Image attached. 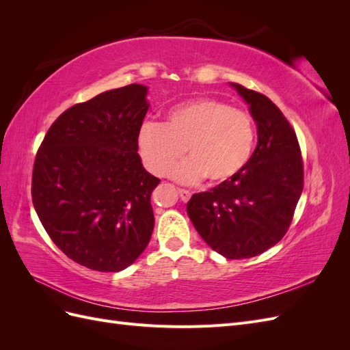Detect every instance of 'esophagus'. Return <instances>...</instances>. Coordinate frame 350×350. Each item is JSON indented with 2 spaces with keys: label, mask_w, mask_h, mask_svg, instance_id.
<instances>
[{
  "label": "esophagus",
  "mask_w": 350,
  "mask_h": 350,
  "mask_svg": "<svg viewBox=\"0 0 350 350\" xmlns=\"http://www.w3.org/2000/svg\"><path fill=\"white\" fill-rule=\"evenodd\" d=\"M178 193H179V197H181V200L184 201V203H187V201L191 198V193L188 191V189H184V188H178Z\"/></svg>",
  "instance_id": "obj_1"
}]
</instances>
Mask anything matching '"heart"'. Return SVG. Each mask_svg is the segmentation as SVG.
I'll return each instance as SVG.
<instances>
[{"label":"heart","mask_w":350,"mask_h":350,"mask_svg":"<svg viewBox=\"0 0 350 350\" xmlns=\"http://www.w3.org/2000/svg\"><path fill=\"white\" fill-rule=\"evenodd\" d=\"M256 140V122L247 111L215 98H196L169 109L165 124L146 121L139 131V150L152 174L165 175L187 149L191 159L169 174L184 183L206 176L210 184H221L243 171Z\"/></svg>","instance_id":"obj_1"}]
</instances>
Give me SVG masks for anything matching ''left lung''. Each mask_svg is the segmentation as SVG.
<instances>
[{"label": "left lung", "instance_id": "obj_1", "mask_svg": "<svg viewBox=\"0 0 350 350\" xmlns=\"http://www.w3.org/2000/svg\"><path fill=\"white\" fill-rule=\"evenodd\" d=\"M257 122L258 143L243 171L193 194L187 213L208 247L229 260L256 257L288 232L304 188L296 133L267 96L232 83Z\"/></svg>", "mask_w": 350, "mask_h": 350}]
</instances>
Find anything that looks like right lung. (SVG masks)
I'll list each match as a JSON object with an SVG mask.
<instances>
[{
	"label": "right lung",
	"instance_id": "obj_1",
	"mask_svg": "<svg viewBox=\"0 0 350 350\" xmlns=\"http://www.w3.org/2000/svg\"><path fill=\"white\" fill-rule=\"evenodd\" d=\"M147 88L129 84L74 105L49 126L31 174V201L52 242L98 271L129 267L150 241L161 179L139 156Z\"/></svg>",
	"mask_w": 350,
	"mask_h": 350
}]
</instances>
